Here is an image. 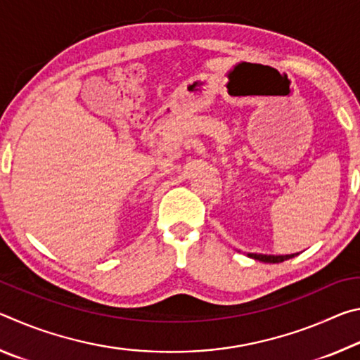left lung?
<instances>
[{
	"label": "left lung",
	"mask_w": 360,
	"mask_h": 360,
	"mask_svg": "<svg viewBox=\"0 0 360 360\" xmlns=\"http://www.w3.org/2000/svg\"><path fill=\"white\" fill-rule=\"evenodd\" d=\"M297 254H289V255H266V254H248V257L265 262V264H279V262L289 260L292 257H295Z\"/></svg>",
	"instance_id": "1"
}]
</instances>
